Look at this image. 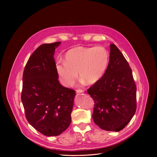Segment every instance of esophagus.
I'll return each mask as SVG.
<instances>
[{"label":"esophagus","mask_w":157,"mask_h":157,"mask_svg":"<svg viewBox=\"0 0 157 157\" xmlns=\"http://www.w3.org/2000/svg\"><path fill=\"white\" fill-rule=\"evenodd\" d=\"M84 93V90H82V89H78V90H76L77 94H80V93Z\"/></svg>","instance_id":"obj_1"}]
</instances>
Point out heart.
<instances>
[{"mask_svg": "<svg viewBox=\"0 0 157 157\" xmlns=\"http://www.w3.org/2000/svg\"><path fill=\"white\" fill-rule=\"evenodd\" d=\"M110 61L108 50L102 46L95 47H77L65 55V61L56 63L57 73L66 86H71L78 77L89 84L98 82L105 73Z\"/></svg>", "mask_w": 157, "mask_h": 157, "instance_id": "obj_1", "label": "heart"}]
</instances>
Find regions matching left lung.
<instances>
[{"mask_svg":"<svg viewBox=\"0 0 157 157\" xmlns=\"http://www.w3.org/2000/svg\"><path fill=\"white\" fill-rule=\"evenodd\" d=\"M110 61L104 76L87 89L94 101V123L107 131L122 130L135 114L136 85L132 70L114 44H110Z\"/></svg>","mask_w":157,"mask_h":157,"instance_id":"8db88e82","label":"left lung"}]
</instances>
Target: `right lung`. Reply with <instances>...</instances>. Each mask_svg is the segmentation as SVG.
<instances>
[{"label":"right lung","instance_id":"obj_1","mask_svg":"<svg viewBox=\"0 0 157 157\" xmlns=\"http://www.w3.org/2000/svg\"><path fill=\"white\" fill-rule=\"evenodd\" d=\"M61 41L40 45L29 58L23 74L21 102L28 122L46 136H57L71 121L75 90L58 81L54 53Z\"/></svg>","mask_w":157,"mask_h":157}]
</instances>
